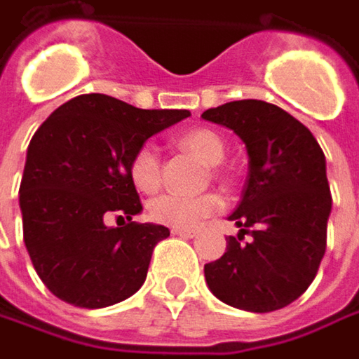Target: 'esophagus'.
Returning <instances> with one entry per match:
<instances>
[{
  "label": "esophagus",
  "mask_w": 359,
  "mask_h": 359,
  "mask_svg": "<svg viewBox=\"0 0 359 359\" xmlns=\"http://www.w3.org/2000/svg\"><path fill=\"white\" fill-rule=\"evenodd\" d=\"M196 229H172V235H180V237H187V239H193L196 237Z\"/></svg>",
  "instance_id": "1"
}]
</instances>
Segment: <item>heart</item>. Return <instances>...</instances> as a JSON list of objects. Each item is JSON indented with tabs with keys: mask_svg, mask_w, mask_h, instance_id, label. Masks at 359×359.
<instances>
[{
	"mask_svg": "<svg viewBox=\"0 0 359 359\" xmlns=\"http://www.w3.org/2000/svg\"><path fill=\"white\" fill-rule=\"evenodd\" d=\"M179 144L210 166L219 164L225 158L223 138L209 128H196L191 133H184L179 138ZM128 177L134 187L142 193H152L161 187V154L154 144L147 142L134 150L128 163ZM221 209H223L221 196L212 193L198 196L161 195L150 201L149 215L154 223L161 225L172 226V229H195Z\"/></svg>",
	"mask_w": 359,
	"mask_h": 359,
	"instance_id": "1",
	"label": "heart"
}]
</instances>
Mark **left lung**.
<instances>
[{"label": "left lung", "mask_w": 359, "mask_h": 359, "mask_svg": "<svg viewBox=\"0 0 359 359\" xmlns=\"http://www.w3.org/2000/svg\"><path fill=\"white\" fill-rule=\"evenodd\" d=\"M203 118L233 130L249 154L241 203L229 217L239 235L205 265L207 285L237 309H281L311 285L325 253L332 193L323 150L299 120L269 102H226Z\"/></svg>", "instance_id": "1"}]
</instances>
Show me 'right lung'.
I'll use <instances>...</instances> for the list:
<instances>
[{
    "label": "right lung",
    "instance_id": "right-lung-1",
    "mask_svg": "<svg viewBox=\"0 0 359 359\" xmlns=\"http://www.w3.org/2000/svg\"><path fill=\"white\" fill-rule=\"evenodd\" d=\"M187 116L189 110H142L106 94H82L36 130L20 209L25 249L55 297L98 309L142 287L152 251L170 231L133 221L142 205L128 163L152 134ZM112 216L116 226L107 225Z\"/></svg>",
    "mask_w": 359,
    "mask_h": 359
}]
</instances>
